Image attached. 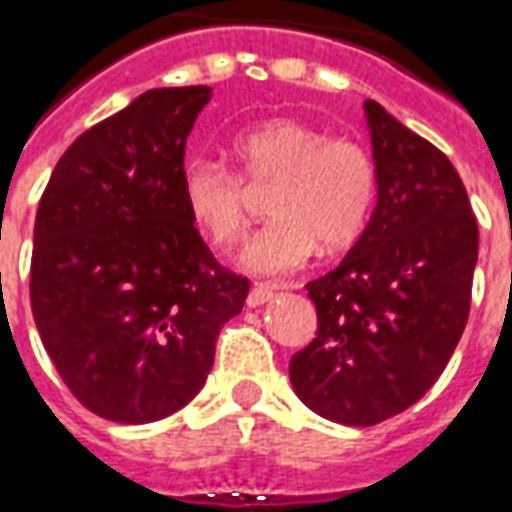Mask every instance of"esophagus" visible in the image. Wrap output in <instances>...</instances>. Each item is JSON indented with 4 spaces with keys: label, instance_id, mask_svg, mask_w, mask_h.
<instances>
[{
    "label": "esophagus",
    "instance_id": "obj_1",
    "mask_svg": "<svg viewBox=\"0 0 512 512\" xmlns=\"http://www.w3.org/2000/svg\"><path fill=\"white\" fill-rule=\"evenodd\" d=\"M274 295H276V287L255 285L252 290H249V295H246V304L255 309V306H263L268 304V301H274Z\"/></svg>",
    "mask_w": 512,
    "mask_h": 512
}]
</instances>
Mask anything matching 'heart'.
I'll return each mask as SVG.
<instances>
[{
  "label": "heart",
  "mask_w": 512,
  "mask_h": 512,
  "mask_svg": "<svg viewBox=\"0 0 512 512\" xmlns=\"http://www.w3.org/2000/svg\"><path fill=\"white\" fill-rule=\"evenodd\" d=\"M230 149L250 187L274 184L268 195L274 219L241 252L246 271L287 274L304 266L317 244L325 252H342L363 236L377 203V165L361 140L325 135L301 119H266L238 132ZM245 182L211 157H189L181 168L189 222L214 246L244 238Z\"/></svg>",
  "instance_id": "b5f03b06"
}]
</instances>
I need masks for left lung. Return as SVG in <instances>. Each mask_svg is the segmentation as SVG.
I'll use <instances>...</instances> for the list:
<instances>
[{
	"label": "left lung",
	"mask_w": 512,
	"mask_h": 512,
	"mask_svg": "<svg viewBox=\"0 0 512 512\" xmlns=\"http://www.w3.org/2000/svg\"><path fill=\"white\" fill-rule=\"evenodd\" d=\"M377 206L339 266L306 285L317 336L290 361L306 407L374 426L429 391L464 333L478 219L450 160L366 100Z\"/></svg>",
	"instance_id": "1"
}]
</instances>
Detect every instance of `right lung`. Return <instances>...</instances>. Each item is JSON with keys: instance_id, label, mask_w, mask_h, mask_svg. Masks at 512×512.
Here are the masks:
<instances>
[{"instance_id": "right-lung-1", "label": "right lung", "mask_w": 512, "mask_h": 512, "mask_svg": "<svg viewBox=\"0 0 512 512\" xmlns=\"http://www.w3.org/2000/svg\"><path fill=\"white\" fill-rule=\"evenodd\" d=\"M208 86L151 89L56 162L34 219L32 314L86 410L151 423L198 396L249 279L203 244L181 200Z\"/></svg>"}]
</instances>
